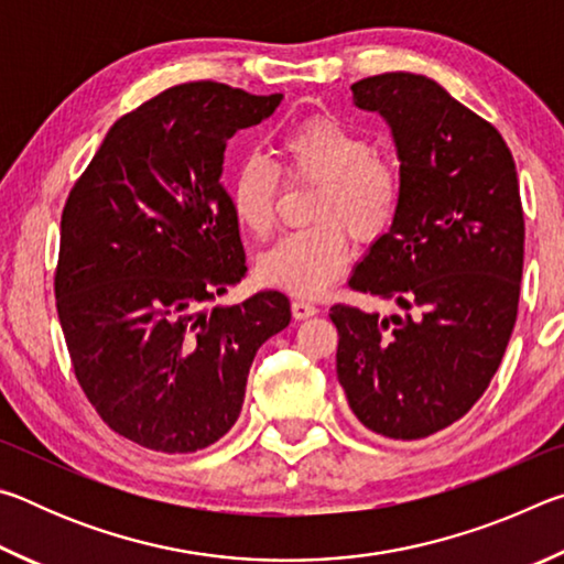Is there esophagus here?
Here are the masks:
<instances>
[{"instance_id": "1", "label": "esophagus", "mask_w": 564, "mask_h": 564, "mask_svg": "<svg viewBox=\"0 0 564 564\" xmlns=\"http://www.w3.org/2000/svg\"><path fill=\"white\" fill-rule=\"evenodd\" d=\"M291 311H293V318H295V321H305V318L316 316V313H318V305H316V303H311V301L295 299V301L291 303Z\"/></svg>"}]
</instances>
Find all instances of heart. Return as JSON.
<instances>
[{
  "mask_svg": "<svg viewBox=\"0 0 564 564\" xmlns=\"http://www.w3.org/2000/svg\"><path fill=\"white\" fill-rule=\"evenodd\" d=\"M291 178L321 184L308 231L283 236L259 259L261 279L283 291L313 295L326 289L348 261L349 234L373 243L393 226L400 176L388 159L373 154L366 137L333 119H311L281 141ZM279 169L261 154L236 166L228 202L238 226L256 238L271 234L279 202Z\"/></svg>",
  "mask_w": 564,
  "mask_h": 564,
  "instance_id": "obj_1",
  "label": "heart"
}]
</instances>
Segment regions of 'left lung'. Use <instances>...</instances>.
I'll return each mask as SVG.
<instances>
[{"mask_svg": "<svg viewBox=\"0 0 564 564\" xmlns=\"http://www.w3.org/2000/svg\"><path fill=\"white\" fill-rule=\"evenodd\" d=\"M350 91L388 123L400 206L348 285L400 311L333 305L336 373L368 431L420 441L480 400L512 336L524 256L518 171L500 131L423 74L368 76Z\"/></svg>", "mask_w": 564, "mask_h": 564, "instance_id": "obj_1", "label": "left lung"}]
</instances>
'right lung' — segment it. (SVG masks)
I'll return each mask as SVG.
<instances>
[{"label": "right lung", "mask_w": 564, "mask_h": 564, "mask_svg": "<svg viewBox=\"0 0 564 564\" xmlns=\"http://www.w3.org/2000/svg\"><path fill=\"white\" fill-rule=\"evenodd\" d=\"M283 94L194 82L121 117L62 214L56 311L89 403L113 433L196 453L238 420L265 340L291 323L281 291L214 305L246 253L221 186L226 141Z\"/></svg>", "instance_id": "obj_1"}]
</instances>
